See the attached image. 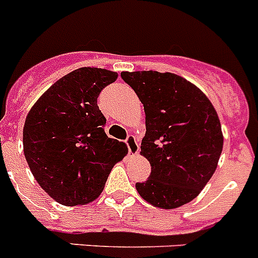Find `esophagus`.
<instances>
[{
    "instance_id": "esophagus-1",
    "label": "esophagus",
    "mask_w": 258,
    "mask_h": 258,
    "mask_svg": "<svg viewBox=\"0 0 258 258\" xmlns=\"http://www.w3.org/2000/svg\"><path fill=\"white\" fill-rule=\"evenodd\" d=\"M125 144H126L127 150H129V154H131L132 156L138 155V151H140V145H138L137 140H136V137H134V136H129V137L126 138V141H125Z\"/></svg>"
}]
</instances>
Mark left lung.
Listing matches in <instances>:
<instances>
[{"label":"left lung","instance_id":"1","mask_svg":"<svg viewBox=\"0 0 258 258\" xmlns=\"http://www.w3.org/2000/svg\"><path fill=\"white\" fill-rule=\"evenodd\" d=\"M144 104L146 134L141 155L151 166L136 188L155 208H180L195 200L214 175L223 149L221 121L197 86L173 73L122 72Z\"/></svg>","mask_w":258,"mask_h":258}]
</instances>
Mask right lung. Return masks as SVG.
Segmentation results:
<instances>
[{"mask_svg":"<svg viewBox=\"0 0 258 258\" xmlns=\"http://www.w3.org/2000/svg\"><path fill=\"white\" fill-rule=\"evenodd\" d=\"M117 73L79 68L37 99L23 126V151L37 184L56 202L77 206L95 201L111 169L127 153L104 132L98 96Z\"/></svg>","mask_w":258,"mask_h":258,"instance_id":"obj_1","label":"right lung"}]
</instances>
